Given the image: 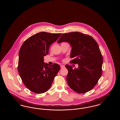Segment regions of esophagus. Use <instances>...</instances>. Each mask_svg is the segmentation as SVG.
Listing matches in <instances>:
<instances>
[{
    "mask_svg": "<svg viewBox=\"0 0 120 120\" xmlns=\"http://www.w3.org/2000/svg\"><path fill=\"white\" fill-rule=\"evenodd\" d=\"M60 67H61V68H65V66L63 65H61L60 66Z\"/></svg>",
    "mask_w": 120,
    "mask_h": 120,
    "instance_id": "esophagus-1",
    "label": "esophagus"
}]
</instances>
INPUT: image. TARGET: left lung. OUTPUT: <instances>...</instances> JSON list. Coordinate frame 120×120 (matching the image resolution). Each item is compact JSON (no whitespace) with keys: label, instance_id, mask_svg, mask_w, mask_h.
I'll list each match as a JSON object with an SVG mask.
<instances>
[{"label":"left lung","instance_id":"left-lung-1","mask_svg":"<svg viewBox=\"0 0 120 120\" xmlns=\"http://www.w3.org/2000/svg\"><path fill=\"white\" fill-rule=\"evenodd\" d=\"M68 42L72 47L70 63L78 64V68L66 65L68 72L67 80L69 87L78 93L93 89L102 74L103 58L97 42L91 36L79 32L63 34L58 43Z\"/></svg>","mask_w":120,"mask_h":120}]
</instances>
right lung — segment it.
<instances>
[{"instance_id":"right-lung-1","label":"right lung","mask_w":120,"mask_h":120,"mask_svg":"<svg viewBox=\"0 0 120 120\" xmlns=\"http://www.w3.org/2000/svg\"><path fill=\"white\" fill-rule=\"evenodd\" d=\"M61 33L41 32L25 40L21 46L18 71L23 84L36 94L47 91L60 69L57 63L49 65L44 62L49 46L59 38Z\"/></svg>"}]
</instances>
